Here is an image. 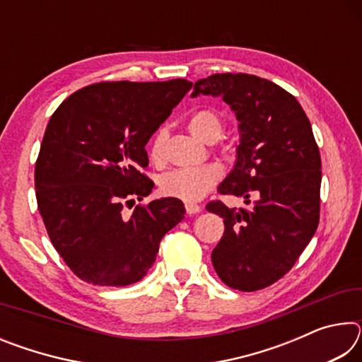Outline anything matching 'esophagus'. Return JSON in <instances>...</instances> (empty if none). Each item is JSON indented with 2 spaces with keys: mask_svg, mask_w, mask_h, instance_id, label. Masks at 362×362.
Listing matches in <instances>:
<instances>
[{
  "mask_svg": "<svg viewBox=\"0 0 362 362\" xmlns=\"http://www.w3.org/2000/svg\"><path fill=\"white\" fill-rule=\"evenodd\" d=\"M185 211H187V214H189V216H193V214H198L201 211V206L194 204V203H187Z\"/></svg>",
  "mask_w": 362,
  "mask_h": 362,
  "instance_id": "34e87169",
  "label": "esophagus"
}]
</instances>
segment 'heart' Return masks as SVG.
<instances>
[{"mask_svg":"<svg viewBox=\"0 0 362 362\" xmlns=\"http://www.w3.org/2000/svg\"><path fill=\"white\" fill-rule=\"evenodd\" d=\"M188 131L203 142H216L223 132V118L217 110L201 108L187 121ZM166 132L158 131L148 145V158L153 164L164 161ZM220 182V169L216 164H204L198 168L174 169L159 179V189L164 196L177 198L187 203L203 199Z\"/></svg>","mask_w":362,"mask_h":362,"instance_id":"heart-1","label":"heart"}]
</instances>
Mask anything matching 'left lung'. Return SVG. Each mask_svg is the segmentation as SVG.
<instances>
[{
    "instance_id": "1",
    "label": "left lung",
    "mask_w": 362,
    "mask_h": 362,
    "mask_svg": "<svg viewBox=\"0 0 362 362\" xmlns=\"http://www.w3.org/2000/svg\"><path fill=\"white\" fill-rule=\"evenodd\" d=\"M199 94L222 97L240 121L236 166L218 193L255 199L240 209L220 199L206 206L225 223L212 265L231 289H265L296 265L320 223V148L296 97L265 78L216 73L194 83Z\"/></svg>"
}]
</instances>
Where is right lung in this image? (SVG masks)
Wrapping results in <instances>:
<instances>
[{
  "mask_svg": "<svg viewBox=\"0 0 362 362\" xmlns=\"http://www.w3.org/2000/svg\"><path fill=\"white\" fill-rule=\"evenodd\" d=\"M187 79L100 81L60 103L35 166L38 211L52 246L79 279L129 286L156 260L163 236L182 222L177 198L148 196L145 145L192 89Z\"/></svg>",
  "mask_w": 362,
  "mask_h": 362,
  "instance_id": "obj_1",
  "label": "right lung"
}]
</instances>
